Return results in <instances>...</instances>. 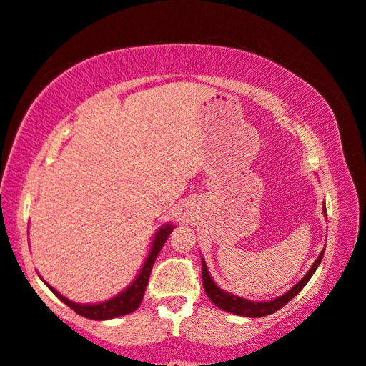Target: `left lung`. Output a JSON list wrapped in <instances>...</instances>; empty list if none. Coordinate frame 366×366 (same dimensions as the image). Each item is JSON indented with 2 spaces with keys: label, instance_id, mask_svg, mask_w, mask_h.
Returning <instances> with one entry per match:
<instances>
[{
  "label": "left lung",
  "instance_id": "left-lung-1",
  "mask_svg": "<svg viewBox=\"0 0 366 366\" xmlns=\"http://www.w3.org/2000/svg\"><path fill=\"white\" fill-rule=\"evenodd\" d=\"M323 254H325V249L320 252L318 259H316L315 264L310 267V271L306 272V276L303 277V280H301L298 285H295L293 288L288 291V293L277 296L276 300L259 301V303H257V301H249V300L239 298V296L222 291L216 285V282L212 281V277H211V274H209V271H207L206 261L202 259V285H204V291H206V295L209 296V300H211L212 303L217 306V308L227 311V313H234V315H239V316H247V318H261V316H267V315L274 313V311H277V310H281L282 306H285L286 303H290V301L293 300L295 296L298 295L300 291L305 288V285L310 281V277L315 274L316 269H318L320 262H321V259H323Z\"/></svg>",
  "mask_w": 366,
  "mask_h": 366
}]
</instances>
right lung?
Segmentation results:
<instances>
[{
  "instance_id": "add662e5",
  "label": "right lung",
  "mask_w": 366,
  "mask_h": 366,
  "mask_svg": "<svg viewBox=\"0 0 366 366\" xmlns=\"http://www.w3.org/2000/svg\"><path fill=\"white\" fill-rule=\"evenodd\" d=\"M172 229H174V226L165 224V226H162L157 232H155V237L152 241V246H150L149 256H147V259H145L142 269H140V272H139V276L135 277V280L132 281V285L127 286V288L122 291L120 295H117V296H114V298L104 301V303H99V305L73 303V301H70L63 295L58 293L55 288H51L50 285H46V286L53 291V295H55L58 300H61L63 303H65L66 306H70L75 313H78L80 316H85V318L110 320V318H119V316L134 313V311L140 306V303H142L145 288H147V282L150 277V271H152V266H154L155 259H157V254L160 252V249H162V246L165 244V241H167V237L170 236V232H172Z\"/></svg>"
}]
</instances>
